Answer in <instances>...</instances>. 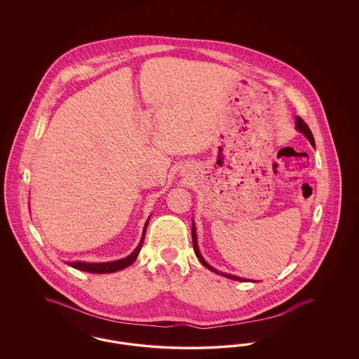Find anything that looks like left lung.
Instances as JSON below:
<instances>
[{
  "mask_svg": "<svg viewBox=\"0 0 359 359\" xmlns=\"http://www.w3.org/2000/svg\"><path fill=\"white\" fill-rule=\"evenodd\" d=\"M294 125H296V130H299L300 133H303L304 136L307 137L308 141L311 142V145L312 147H315V140H313V136H312V132L309 130V128L307 126V123L304 122V121L302 120L300 117H296L294 118ZM192 243H194V250H195V255L198 257V259L202 262V265L205 266L207 269H210L211 272H214V273L221 274L223 277H227V278H231V280H236V281H248L246 278H242V277H238V276H234V274H227L223 273V272H219V271H217L215 268H212L211 265H208L207 262H205V258L203 256L201 255V250H199V248H198V239H196V227H195V223L192 221Z\"/></svg>",
  "mask_w": 359,
  "mask_h": 359,
  "instance_id": "1",
  "label": "left lung"
}]
</instances>
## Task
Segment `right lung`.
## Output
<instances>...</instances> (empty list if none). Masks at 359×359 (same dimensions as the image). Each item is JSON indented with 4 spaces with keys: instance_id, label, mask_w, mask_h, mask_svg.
Instances as JSON below:
<instances>
[{
    "instance_id": "1",
    "label": "right lung",
    "mask_w": 359,
    "mask_h": 359,
    "mask_svg": "<svg viewBox=\"0 0 359 359\" xmlns=\"http://www.w3.org/2000/svg\"><path fill=\"white\" fill-rule=\"evenodd\" d=\"M151 217L148 218V221L144 226V231H142V237L141 241L138 243L136 249L125 258H121V259H116V261H110V262H83V261H67L66 264L78 269V271H82V272H88V273H113V272H117L121 269H125L128 266H130L135 261H136L137 256L141 250V246H142V242L145 238V233H147V226L149 223Z\"/></svg>"
}]
</instances>
